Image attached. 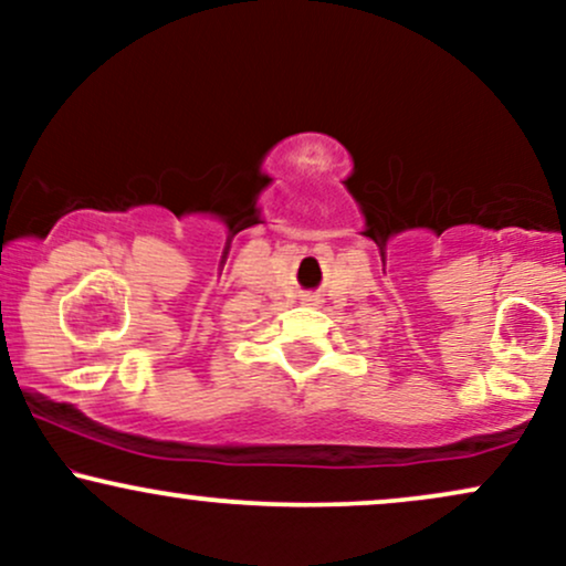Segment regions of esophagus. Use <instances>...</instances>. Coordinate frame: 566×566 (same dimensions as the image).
I'll return each instance as SVG.
<instances>
[{
  "label": "esophagus",
  "mask_w": 566,
  "mask_h": 566,
  "mask_svg": "<svg viewBox=\"0 0 566 566\" xmlns=\"http://www.w3.org/2000/svg\"><path fill=\"white\" fill-rule=\"evenodd\" d=\"M305 301H308V305H314V303H319V301H316V297H314V295H311V297H305Z\"/></svg>",
  "instance_id": "34e87169"
}]
</instances>
